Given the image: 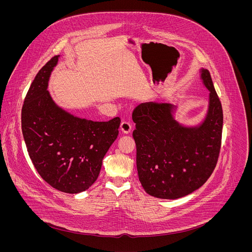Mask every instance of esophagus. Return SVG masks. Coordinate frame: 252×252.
<instances>
[{"mask_svg":"<svg viewBox=\"0 0 252 252\" xmlns=\"http://www.w3.org/2000/svg\"><path fill=\"white\" fill-rule=\"evenodd\" d=\"M121 130L124 133H128L131 130V123L129 121H123L121 124Z\"/></svg>","mask_w":252,"mask_h":252,"instance_id":"34e87169","label":"esophagus"}]
</instances>
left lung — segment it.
<instances>
[{"label":"left lung","mask_w":252,"mask_h":252,"mask_svg":"<svg viewBox=\"0 0 252 252\" xmlns=\"http://www.w3.org/2000/svg\"><path fill=\"white\" fill-rule=\"evenodd\" d=\"M209 91L208 109L197 126H184L174 119L176 106L145 102L132 113L135 129L136 168L147 193L176 199L198 189L211 175L220 156L223 114L209 71L200 68Z\"/></svg>","instance_id":"8db88e82"}]
</instances>
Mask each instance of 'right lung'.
<instances>
[{"instance_id":"right-lung-1","label":"right lung","mask_w":252,"mask_h":252,"mask_svg":"<svg viewBox=\"0 0 252 252\" xmlns=\"http://www.w3.org/2000/svg\"><path fill=\"white\" fill-rule=\"evenodd\" d=\"M59 58H52L32 81L22 109V131L44 181L60 191L79 193L96 181L102 158L118 137L121 119L94 122L60 107L48 91Z\"/></svg>"}]
</instances>
